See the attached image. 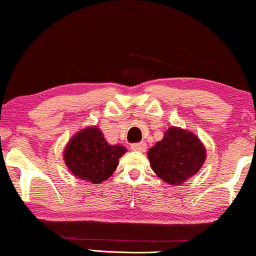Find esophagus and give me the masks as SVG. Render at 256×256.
I'll return each instance as SVG.
<instances>
[{
	"mask_svg": "<svg viewBox=\"0 0 256 256\" xmlns=\"http://www.w3.org/2000/svg\"><path fill=\"white\" fill-rule=\"evenodd\" d=\"M130 148L132 150H135V152H144L146 150V144L144 142H138V143H132Z\"/></svg>",
	"mask_w": 256,
	"mask_h": 256,
	"instance_id": "1",
	"label": "esophagus"
}]
</instances>
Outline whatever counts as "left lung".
<instances>
[{"label": "left lung", "instance_id": "1", "mask_svg": "<svg viewBox=\"0 0 256 256\" xmlns=\"http://www.w3.org/2000/svg\"><path fill=\"white\" fill-rule=\"evenodd\" d=\"M205 148L197 136L183 129L171 127L162 141L148 152L152 168L168 184H183L198 172L205 162Z\"/></svg>", "mask_w": 256, "mask_h": 256}]
</instances>
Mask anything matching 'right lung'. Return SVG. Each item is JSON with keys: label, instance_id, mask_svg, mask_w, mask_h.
Instances as JSON below:
<instances>
[{"label": "right lung", "instance_id": "add662e5", "mask_svg": "<svg viewBox=\"0 0 256 256\" xmlns=\"http://www.w3.org/2000/svg\"><path fill=\"white\" fill-rule=\"evenodd\" d=\"M126 152L124 146L108 144L99 128H86L68 142L64 160L73 174L96 184L113 174Z\"/></svg>", "mask_w": 256, "mask_h": 256}]
</instances>
